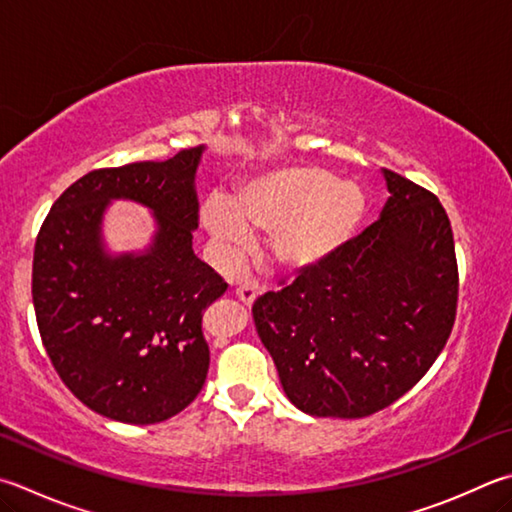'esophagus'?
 <instances>
[{
    "mask_svg": "<svg viewBox=\"0 0 512 512\" xmlns=\"http://www.w3.org/2000/svg\"><path fill=\"white\" fill-rule=\"evenodd\" d=\"M262 293H264V286L259 284V282H255V280H248V282H244V284H239V288H237V297H239V300L244 302L246 306L253 304Z\"/></svg>",
    "mask_w": 512,
    "mask_h": 512,
    "instance_id": "1",
    "label": "esophagus"
}]
</instances>
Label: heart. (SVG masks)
Listing matches in <instances>:
<instances>
[{
	"instance_id": "heart-1",
	"label": "heart",
	"mask_w": 512,
	"mask_h": 512,
	"mask_svg": "<svg viewBox=\"0 0 512 512\" xmlns=\"http://www.w3.org/2000/svg\"><path fill=\"white\" fill-rule=\"evenodd\" d=\"M367 215L360 185L340 181L322 167H277L244 183L230 203L212 199L203 206V224L228 255L253 241V230L271 232L277 262L311 268L345 248Z\"/></svg>"
}]
</instances>
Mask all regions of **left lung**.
Segmentation results:
<instances>
[{"instance_id": "1", "label": "left lung", "mask_w": 512, "mask_h": 512, "mask_svg": "<svg viewBox=\"0 0 512 512\" xmlns=\"http://www.w3.org/2000/svg\"><path fill=\"white\" fill-rule=\"evenodd\" d=\"M380 219L253 318L284 394L311 416L362 418L398 401L450 338L459 273L450 219L430 190L383 170Z\"/></svg>"}]
</instances>
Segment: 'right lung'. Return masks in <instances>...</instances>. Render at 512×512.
I'll list each match as a JSON object with an SVG mask.
<instances>
[{
  "instance_id": "obj_1",
  "label": "right lung",
  "mask_w": 512,
  "mask_h": 512,
  "mask_svg": "<svg viewBox=\"0 0 512 512\" xmlns=\"http://www.w3.org/2000/svg\"><path fill=\"white\" fill-rule=\"evenodd\" d=\"M201 154L203 145L85 174L53 203L35 241L42 345L71 394L120 423H161L206 383L201 320L228 284L192 250ZM118 198L153 210L157 232L141 254L111 256L101 239L104 210Z\"/></svg>"
}]
</instances>
